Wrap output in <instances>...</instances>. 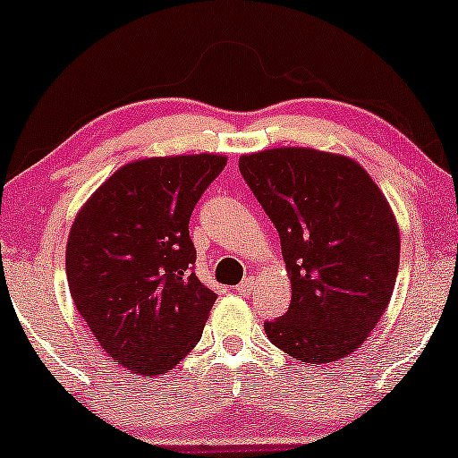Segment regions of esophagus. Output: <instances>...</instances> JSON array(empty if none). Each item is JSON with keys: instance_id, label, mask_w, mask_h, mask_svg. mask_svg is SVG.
Returning <instances> with one entry per match:
<instances>
[{"instance_id": "obj_1", "label": "esophagus", "mask_w": 458, "mask_h": 458, "mask_svg": "<svg viewBox=\"0 0 458 458\" xmlns=\"http://www.w3.org/2000/svg\"><path fill=\"white\" fill-rule=\"evenodd\" d=\"M253 290H256V282H253L251 277L245 279V282H241L239 285H236V292H239L241 296H250Z\"/></svg>"}]
</instances>
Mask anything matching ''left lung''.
Listing matches in <instances>:
<instances>
[{"instance_id": "obj_1", "label": "left lung", "mask_w": 458, "mask_h": 458, "mask_svg": "<svg viewBox=\"0 0 458 458\" xmlns=\"http://www.w3.org/2000/svg\"><path fill=\"white\" fill-rule=\"evenodd\" d=\"M239 168L282 239L292 301L264 322L296 360L333 362L365 344L399 273V225L354 159L307 147L239 157Z\"/></svg>"}]
</instances>
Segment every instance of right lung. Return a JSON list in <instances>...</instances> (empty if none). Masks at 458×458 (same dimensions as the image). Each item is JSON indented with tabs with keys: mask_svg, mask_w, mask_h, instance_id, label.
Masks as SVG:
<instances>
[{
	"mask_svg": "<svg viewBox=\"0 0 458 458\" xmlns=\"http://www.w3.org/2000/svg\"><path fill=\"white\" fill-rule=\"evenodd\" d=\"M224 156L147 157L93 191L65 247L70 294L117 365L159 376L202 337L213 290L194 273L190 217Z\"/></svg>",
	"mask_w": 458,
	"mask_h": 458,
	"instance_id": "1",
	"label": "right lung"
}]
</instances>
